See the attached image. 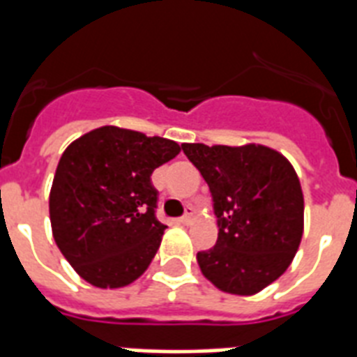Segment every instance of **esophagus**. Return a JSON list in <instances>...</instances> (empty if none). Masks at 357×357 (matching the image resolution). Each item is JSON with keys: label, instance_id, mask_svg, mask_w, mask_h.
<instances>
[{"label": "esophagus", "instance_id": "esophagus-1", "mask_svg": "<svg viewBox=\"0 0 357 357\" xmlns=\"http://www.w3.org/2000/svg\"><path fill=\"white\" fill-rule=\"evenodd\" d=\"M192 222V207H187V213L183 217L178 218V224H190Z\"/></svg>", "mask_w": 357, "mask_h": 357}]
</instances>
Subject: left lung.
<instances>
[{"mask_svg": "<svg viewBox=\"0 0 357 357\" xmlns=\"http://www.w3.org/2000/svg\"><path fill=\"white\" fill-rule=\"evenodd\" d=\"M209 185L218 238L198 252L217 289L250 296L291 265L304 234V195L293 165L263 144H181Z\"/></svg>", "mask_w": 357, "mask_h": 357, "instance_id": "8db88e82", "label": "left lung"}]
</instances>
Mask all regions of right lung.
<instances>
[{
    "label": "right lung",
    "mask_w": 357,
    "mask_h": 357,
    "mask_svg": "<svg viewBox=\"0 0 357 357\" xmlns=\"http://www.w3.org/2000/svg\"><path fill=\"white\" fill-rule=\"evenodd\" d=\"M174 140L103 126L64 150L50 190L53 238L74 271L100 289L133 283L150 266L165 224L151 172L178 155Z\"/></svg>",
    "instance_id": "add662e5"
}]
</instances>
